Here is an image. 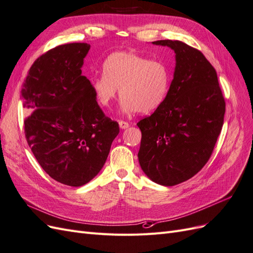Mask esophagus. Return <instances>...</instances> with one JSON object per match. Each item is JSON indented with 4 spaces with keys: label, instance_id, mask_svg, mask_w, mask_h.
Wrapping results in <instances>:
<instances>
[{
    "label": "esophagus",
    "instance_id": "1",
    "mask_svg": "<svg viewBox=\"0 0 253 253\" xmlns=\"http://www.w3.org/2000/svg\"><path fill=\"white\" fill-rule=\"evenodd\" d=\"M119 126H120L121 128H127V127L129 126V124H128V122H126V121L120 120V121H119Z\"/></svg>",
    "mask_w": 253,
    "mask_h": 253
}]
</instances>
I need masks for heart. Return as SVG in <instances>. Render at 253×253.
I'll use <instances>...</instances> for the list:
<instances>
[{"mask_svg": "<svg viewBox=\"0 0 253 253\" xmlns=\"http://www.w3.org/2000/svg\"><path fill=\"white\" fill-rule=\"evenodd\" d=\"M103 76L91 81V90L101 108H110L120 91L121 111L150 113L169 94L171 71L160 60H149L134 51H115L105 59Z\"/></svg>", "mask_w": 253, "mask_h": 253, "instance_id": "heart-1", "label": "heart"}]
</instances>
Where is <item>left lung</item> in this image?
<instances>
[{
    "instance_id": "8db88e82",
    "label": "left lung",
    "mask_w": 253,
    "mask_h": 253,
    "mask_svg": "<svg viewBox=\"0 0 253 253\" xmlns=\"http://www.w3.org/2000/svg\"><path fill=\"white\" fill-rule=\"evenodd\" d=\"M153 44L172 48L176 66L165 102L137 124L141 131L138 159L151 180L175 186L193 177L210 159L226 102L215 68L201 50L177 40Z\"/></svg>"
}]
</instances>
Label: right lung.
Returning <instances> with one entry per match:
<instances>
[{
	"label": "right lung",
	"instance_id": "obj_1",
	"mask_svg": "<svg viewBox=\"0 0 253 253\" xmlns=\"http://www.w3.org/2000/svg\"><path fill=\"white\" fill-rule=\"evenodd\" d=\"M87 43L51 48L29 68L21 90L27 143L42 169L63 185L80 187L100 172L118 122L106 117L82 76Z\"/></svg>",
	"mask_w": 253,
	"mask_h": 253
}]
</instances>
